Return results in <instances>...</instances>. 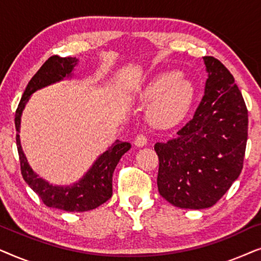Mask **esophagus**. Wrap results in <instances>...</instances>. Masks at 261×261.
<instances>
[{
  "label": "esophagus",
  "mask_w": 261,
  "mask_h": 261,
  "mask_svg": "<svg viewBox=\"0 0 261 261\" xmlns=\"http://www.w3.org/2000/svg\"><path fill=\"white\" fill-rule=\"evenodd\" d=\"M134 144L138 146V147H142V146H145L147 144V138H146L145 134H138L137 138H135L134 140Z\"/></svg>",
  "instance_id": "esophagus-1"
}]
</instances>
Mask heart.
I'll return each instance as SVG.
<instances>
[{"mask_svg": "<svg viewBox=\"0 0 261 261\" xmlns=\"http://www.w3.org/2000/svg\"><path fill=\"white\" fill-rule=\"evenodd\" d=\"M194 95V84L177 71L156 74L141 91V98L152 102L147 114L156 126H167L179 120L190 107Z\"/></svg>", "mask_w": 261, "mask_h": 261, "instance_id": "b5f03b06", "label": "heart"}]
</instances>
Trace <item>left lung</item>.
Wrapping results in <instances>:
<instances>
[{
  "instance_id": "left-lung-1",
  "label": "left lung",
  "mask_w": 261,
  "mask_h": 261,
  "mask_svg": "<svg viewBox=\"0 0 261 261\" xmlns=\"http://www.w3.org/2000/svg\"><path fill=\"white\" fill-rule=\"evenodd\" d=\"M208 78L195 115L169 141L156 142L159 194L183 209L213 206L240 176L248 112L234 77L214 57H203Z\"/></svg>"
}]
</instances>
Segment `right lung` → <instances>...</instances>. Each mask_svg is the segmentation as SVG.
<instances>
[{
    "instance_id": "1",
    "label": "right lung",
    "mask_w": 261,
    "mask_h": 261,
    "mask_svg": "<svg viewBox=\"0 0 261 261\" xmlns=\"http://www.w3.org/2000/svg\"><path fill=\"white\" fill-rule=\"evenodd\" d=\"M77 63L78 59L72 57H66V58H62L59 56L49 57L44 65L38 70V72L32 77L15 113L16 146L20 158L21 174L24 181L49 208L62 209L71 213L92 210L112 197L114 170L120 162L121 156L130 148L129 142L116 140L96 159L82 179L66 187L49 184L32 170L20 144L19 133L22 110L33 92L63 81L64 78L72 77L73 67L77 65Z\"/></svg>"
}]
</instances>
